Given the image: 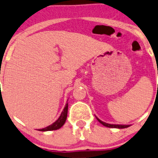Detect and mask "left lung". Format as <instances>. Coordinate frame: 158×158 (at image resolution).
Segmentation results:
<instances>
[{
	"label": "left lung",
	"mask_w": 158,
	"mask_h": 158,
	"mask_svg": "<svg viewBox=\"0 0 158 158\" xmlns=\"http://www.w3.org/2000/svg\"><path fill=\"white\" fill-rule=\"evenodd\" d=\"M96 117V116H95ZM97 120L102 125H103L104 127H109V128H117V129H123V128H127L130 126V125H122V124H109V123H104L102 122V120H100L99 118L96 117Z\"/></svg>",
	"instance_id": "obj_1"
}]
</instances>
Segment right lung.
<instances>
[{"label": "right lung", "mask_w": 158, "mask_h": 158, "mask_svg": "<svg viewBox=\"0 0 158 158\" xmlns=\"http://www.w3.org/2000/svg\"><path fill=\"white\" fill-rule=\"evenodd\" d=\"M68 102H67L65 105V107L64 108V110L62 111L59 118L53 123L52 124L48 126V127H45L43 129H40V131H51V130H56L58 129L61 128L65 123L66 120H67V117H68Z\"/></svg>", "instance_id": "add662e5"}]
</instances>
